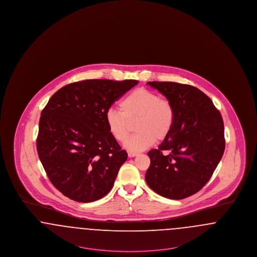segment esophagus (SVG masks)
Masks as SVG:
<instances>
[{
    "label": "esophagus",
    "instance_id": "1",
    "mask_svg": "<svg viewBox=\"0 0 257 257\" xmlns=\"http://www.w3.org/2000/svg\"><path fill=\"white\" fill-rule=\"evenodd\" d=\"M138 154H139V153H137V152H132V151L128 152V156H129L130 158H132V157H136V156H138Z\"/></svg>",
    "mask_w": 257,
    "mask_h": 257
}]
</instances>
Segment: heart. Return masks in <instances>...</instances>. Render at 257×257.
Segmentation results:
<instances>
[{
  "label": "heart",
  "instance_id": "heart-1",
  "mask_svg": "<svg viewBox=\"0 0 257 257\" xmlns=\"http://www.w3.org/2000/svg\"><path fill=\"white\" fill-rule=\"evenodd\" d=\"M120 111L109 110L105 114L110 134L118 142L129 135L130 123L135 124L137 134L131 136L124 147L132 152L144 151L155 140H163L171 133L175 119V110L171 102L146 88L129 93L119 104Z\"/></svg>",
  "mask_w": 257,
  "mask_h": 257
}]
</instances>
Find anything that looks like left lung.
<instances>
[{"label":"left lung","instance_id":"left-lung-1","mask_svg":"<svg viewBox=\"0 0 257 257\" xmlns=\"http://www.w3.org/2000/svg\"><path fill=\"white\" fill-rule=\"evenodd\" d=\"M175 110L171 133L147 155V183L171 199L193 196L207 183L222 157L225 141L220 112L205 93L190 85L148 82Z\"/></svg>","mask_w":257,"mask_h":257}]
</instances>
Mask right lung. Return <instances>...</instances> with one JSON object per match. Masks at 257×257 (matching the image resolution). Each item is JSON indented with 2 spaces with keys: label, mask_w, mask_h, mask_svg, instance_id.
<instances>
[{
  "label": "right lung",
  "mask_w": 257,
  "mask_h": 257,
  "mask_svg": "<svg viewBox=\"0 0 257 257\" xmlns=\"http://www.w3.org/2000/svg\"><path fill=\"white\" fill-rule=\"evenodd\" d=\"M139 81L85 80L61 87L41 111L38 157L62 195L91 202L112 188L127 152L110 134L105 114Z\"/></svg>",
  "instance_id": "right-lung-1"
}]
</instances>
